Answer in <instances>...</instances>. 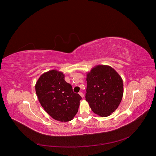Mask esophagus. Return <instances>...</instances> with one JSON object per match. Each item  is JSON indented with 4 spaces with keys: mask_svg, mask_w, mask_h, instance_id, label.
Returning a JSON list of instances; mask_svg holds the SVG:
<instances>
[{
    "mask_svg": "<svg viewBox=\"0 0 156 156\" xmlns=\"http://www.w3.org/2000/svg\"><path fill=\"white\" fill-rule=\"evenodd\" d=\"M79 94H80V95L82 98H83V97H84V94H83V92H80V93H79Z\"/></svg>",
    "mask_w": 156,
    "mask_h": 156,
    "instance_id": "1",
    "label": "esophagus"
}]
</instances>
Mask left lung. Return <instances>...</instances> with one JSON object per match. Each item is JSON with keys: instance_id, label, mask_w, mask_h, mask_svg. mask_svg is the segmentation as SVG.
<instances>
[{"instance_id": "1", "label": "left lung", "mask_w": 156, "mask_h": 156, "mask_svg": "<svg viewBox=\"0 0 156 156\" xmlns=\"http://www.w3.org/2000/svg\"><path fill=\"white\" fill-rule=\"evenodd\" d=\"M86 100L92 111L101 117L112 115L123 96V81L112 67L98 65L86 75Z\"/></svg>"}]
</instances>
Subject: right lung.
Listing matches in <instances>:
<instances>
[{"label":"right lung","instance_id":"1","mask_svg":"<svg viewBox=\"0 0 156 156\" xmlns=\"http://www.w3.org/2000/svg\"><path fill=\"white\" fill-rule=\"evenodd\" d=\"M64 73L51 70L43 73L35 84V91L41 107L54 119L67 122L78 112L81 97L74 93Z\"/></svg>","mask_w":156,"mask_h":156}]
</instances>
